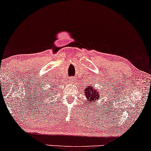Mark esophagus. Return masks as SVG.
Returning a JSON list of instances; mask_svg holds the SVG:
<instances>
[{"instance_id": "34e87169", "label": "esophagus", "mask_w": 151, "mask_h": 151, "mask_svg": "<svg viewBox=\"0 0 151 151\" xmlns=\"http://www.w3.org/2000/svg\"><path fill=\"white\" fill-rule=\"evenodd\" d=\"M74 79H75V78H71V79H70L69 80V81L70 82H71V83H76V80H74Z\"/></svg>"}]
</instances>
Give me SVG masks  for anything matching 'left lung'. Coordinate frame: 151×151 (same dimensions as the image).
Segmentation results:
<instances>
[{
	"label": "left lung",
	"instance_id": "8db88e82",
	"mask_svg": "<svg viewBox=\"0 0 151 151\" xmlns=\"http://www.w3.org/2000/svg\"><path fill=\"white\" fill-rule=\"evenodd\" d=\"M100 93H101V91H99L98 88L95 87L93 85H89L84 90V93H85L86 99H87L89 103L96 102L101 97Z\"/></svg>",
	"mask_w": 151,
	"mask_h": 151
}]
</instances>
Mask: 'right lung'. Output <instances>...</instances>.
I'll return each mask as SVG.
<instances>
[{"label":"right lung","mask_w":151,"mask_h":151,"mask_svg":"<svg viewBox=\"0 0 151 151\" xmlns=\"http://www.w3.org/2000/svg\"><path fill=\"white\" fill-rule=\"evenodd\" d=\"M52 86H54V87H50L49 89H48V93H47V95L49 96H51V95H52V94H50V93H53L54 91H55V89H57L56 86H55V85H52Z\"/></svg>","instance_id":"right-lung-1"}]
</instances>
